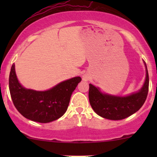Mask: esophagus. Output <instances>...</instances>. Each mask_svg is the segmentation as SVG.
<instances>
[{
    "instance_id": "34e87169",
    "label": "esophagus",
    "mask_w": 157,
    "mask_h": 157,
    "mask_svg": "<svg viewBox=\"0 0 157 157\" xmlns=\"http://www.w3.org/2000/svg\"><path fill=\"white\" fill-rule=\"evenodd\" d=\"M82 80H83L84 81H87L88 80H89V76H88V75L85 74V75H83L82 76Z\"/></svg>"
}]
</instances>
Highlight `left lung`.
Masks as SVG:
<instances>
[{"instance_id":"obj_1","label":"left lung","mask_w":157,"mask_h":157,"mask_svg":"<svg viewBox=\"0 0 157 157\" xmlns=\"http://www.w3.org/2000/svg\"><path fill=\"white\" fill-rule=\"evenodd\" d=\"M146 77L142 87L137 92L127 96H115L103 93L100 88L89 84V102L95 113L102 117L111 120L127 118L136 113L143 105L148 93L149 77L146 63L144 61Z\"/></svg>"}]
</instances>
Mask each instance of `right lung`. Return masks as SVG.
I'll use <instances>...</instances> for the list:
<instances>
[{
    "mask_svg": "<svg viewBox=\"0 0 157 157\" xmlns=\"http://www.w3.org/2000/svg\"><path fill=\"white\" fill-rule=\"evenodd\" d=\"M81 80L80 77H73L44 91L27 89L17 80L13 63L9 86L12 102L20 113L32 121L47 123L66 113L71 94Z\"/></svg>",
    "mask_w": 157,
    "mask_h": 157,
    "instance_id": "1",
    "label": "right lung"
}]
</instances>
